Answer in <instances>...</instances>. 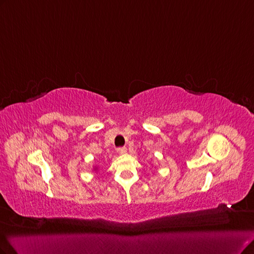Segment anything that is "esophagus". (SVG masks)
Returning a JSON list of instances; mask_svg holds the SVG:
<instances>
[{"label":"esophagus","mask_w":254,"mask_h":254,"mask_svg":"<svg viewBox=\"0 0 254 254\" xmlns=\"http://www.w3.org/2000/svg\"><path fill=\"white\" fill-rule=\"evenodd\" d=\"M117 152L119 154H125L127 152V148L126 147H120V148L117 149Z\"/></svg>","instance_id":"obj_1"}]
</instances>
